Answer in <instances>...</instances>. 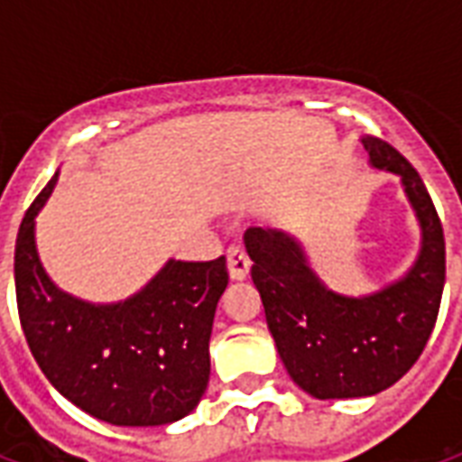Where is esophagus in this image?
Instances as JSON below:
<instances>
[{
    "instance_id": "34e87169",
    "label": "esophagus",
    "mask_w": 462,
    "mask_h": 462,
    "mask_svg": "<svg viewBox=\"0 0 462 462\" xmlns=\"http://www.w3.org/2000/svg\"><path fill=\"white\" fill-rule=\"evenodd\" d=\"M250 267H252V262L250 257H247L245 247H240V245H232L230 250H227V272H230L232 280H237V282L247 280Z\"/></svg>"
}]
</instances>
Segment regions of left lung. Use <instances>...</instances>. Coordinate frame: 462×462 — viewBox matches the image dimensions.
<instances>
[{"instance_id":"8db88e82","label":"left lung","mask_w":462,"mask_h":462,"mask_svg":"<svg viewBox=\"0 0 462 462\" xmlns=\"http://www.w3.org/2000/svg\"><path fill=\"white\" fill-rule=\"evenodd\" d=\"M376 171L401 178L420 225V250L401 280L364 297L329 290L301 245L272 227H250L252 282L291 381L310 396L361 398L393 386L423 354L446 284V240L416 168L381 138H361Z\"/></svg>"}]
</instances>
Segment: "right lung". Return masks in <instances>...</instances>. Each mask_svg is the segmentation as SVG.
Returning <instances> with one entry per match:
<instances>
[{
	"instance_id": "1",
	"label": "right lung",
	"mask_w": 462,
	"mask_h": 462,
	"mask_svg": "<svg viewBox=\"0 0 462 462\" xmlns=\"http://www.w3.org/2000/svg\"><path fill=\"white\" fill-rule=\"evenodd\" d=\"M59 172L26 210L14 250L16 307L49 383L111 426H168L200 403L210 334L227 287L225 257L168 260L141 291L94 304L59 290L36 252V215Z\"/></svg>"
}]
</instances>
